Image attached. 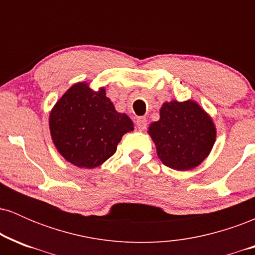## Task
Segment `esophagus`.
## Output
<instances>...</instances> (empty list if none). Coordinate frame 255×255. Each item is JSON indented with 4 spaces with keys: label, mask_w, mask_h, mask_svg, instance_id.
Wrapping results in <instances>:
<instances>
[{
    "label": "esophagus",
    "mask_w": 255,
    "mask_h": 255,
    "mask_svg": "<svg viewBox=\"0 0 255 255\" xmlns=\"http://www.w3.org/2000/svg\"><path fill=\"white\" fill-rule=\"evenodd\" d=\"M135 124H136V127L139 128L140 130H144L146 128V126H147V124H146V119L145 118H137Z\"/></svg>",
    "instance_id": "esophagus-1"
}]
</instances>
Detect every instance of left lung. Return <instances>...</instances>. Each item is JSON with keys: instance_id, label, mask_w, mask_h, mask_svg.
<instances>
[{"instance_id": "left-lung-1", "label": "left lung", "mask_w": 255, "mask_h": 255, "mask_svg": "<svg viewBox=\"0 0 255 255\" xmlns=\"http://www.w3.org/2000/svg\"><path fill=\"white\" fill-rule=\"evenodd\" d=\"M162 163L178 171L197 168L206 159L216 142L217 129L210 114L197 102H165L159 120L147 130Z\"/></svg>"}]
</instances>
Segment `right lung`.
I'll return each instance as SVG.
<instances>
[{
	"mask_svg": "<svg viewBox=\"0 0 255 255\" xmlns=\"http://www.w3.org/2000/svg\"><path fill=\"white\" fill-rule=\"evenodd\" d=\"M50 135L58 153L81 169H95L115 153L126 133L134 130L127 114L119 113L104 87L72 85L49 114Z\"/></svg>",
	"mask_w": 255,
	"mask_h": 255,
	"instance_id": "add662e5",
	"label": "right lung"
}]
</instances>
